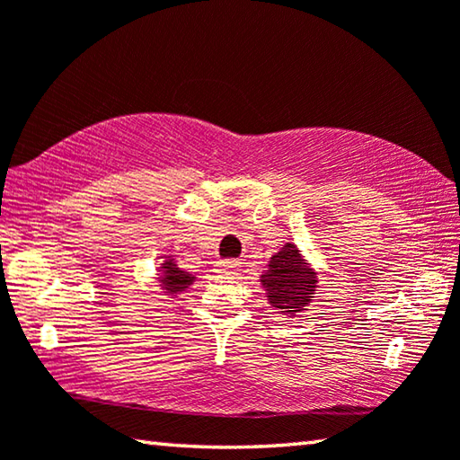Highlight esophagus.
I'll list each match as a JSON object with an SVG mask.
<instances>
[{
  "instance_id": "34e87169",
  "label": "esophagus",
  "mask_w": 460,
  "mask_h": 460,
  "mask_svg": "<svg viewBox=\"0 0 460 460\" xmlns=\"http://www.w3.org/2000/svg\"><path fill=\"white\" fill-rule=\"evenodd\" d=\"M239 270V261L237 260H221L217 261V271L221 274H233V271Z\"/></svg>"
}]
</instances>
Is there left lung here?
Listing matches in <instances>:
<instances>
[{"label":"left lung","mask_w":460,"mask_h":460,"mask_svg":"<svg viewBox=\"0 0 460 460\" xmlns=\"http://www.w3.org/2000/svg\"><path fill=\"white\" fill-rule=\"evenodd\" d=\"M261 284L268 288L271 306L279 308L282 313L294 314L313 298L316 278L314 271L306 268L296 245L286 243L282 252H278L270 260V270L266 276H261Z\"/></svg>","instance_id":"1"}]
</instances>
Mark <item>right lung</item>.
I'll list each match as a JSON object with an SVG mask.
<instances>
[{"instance_id":"1","label":"right lung","mask_w":460,"mask_h":460,"mask_svg":"<svg viewBox=\"0 0 460 460\" xmlns=\"http://www.w3.org/2000/svg\"><path fill=\"white\" fill-rule=\"evenodd\" d=\"M164 266V274H162V286L166 288L168 294H178L181 290H184L186 286L192 284V276L186 274L181 268H176V263L172 261H164L162 263Z\"/></svg>"}]
</instances>
